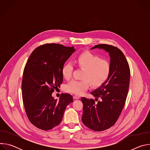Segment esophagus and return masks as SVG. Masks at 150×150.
Returning <instances> with one entry per match:
<instances>
[{
	"mask_svg": "<svg viewBox=\"0 0 150 150\" xmlns=\"http://www.w3.org/2000/svg\"><path fill=\"white\" fill-rule=\"evenodd\" d=\"M73 97H74V99H79V98H80V97H79V96H76V95H74V96H73Z\"/></svg>",
	"mask_w": 150,
	"mask_h": 150,
	"instance_id": "1",
	"label": "esophagus"
}]
</instances>
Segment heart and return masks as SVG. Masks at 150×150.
I'll return each instance as SVG.
<instances>
[{
    "instance_id": "obj_1",
    "label": "heart",
    "mask_w": 150,
    "mask_h": 150,
    "mask_svg": "<svg viewBox=\"0 0 150 150\" xmlns=\"http://www.w3.org/2000/svg\"><path fill=\"white\" fill-rule=\"evenodd\" d=\"M78 66L85 71L82 78L84 79H72L66 85L68 92L81 94L89 87V82L94 87H98L109 78L111 72V64L105 59H101L98 56L85 52L79 54L75 60ZM74 69L72 63L68 62L63 65L61 72L62 76L66 79L71 78Z\"/></svg>"
}]
</instances>
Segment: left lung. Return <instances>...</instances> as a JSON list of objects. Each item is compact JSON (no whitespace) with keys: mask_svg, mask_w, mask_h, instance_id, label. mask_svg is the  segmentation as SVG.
Segmentation results:
<instances>
[{"mask_svg":"<svg viewBox=\"0 0 150 150\" xmlns=\"http://www.w3.org/2000/svg\"><path fill=\"white\" fill-rule=\"evenodd\" d=\"M103 49L110 57L111 72L109 78L91 94L93 99L82 97L83 114L82 121L94 131L108 129L117 120L126 101L130 81L129 64L122 53L116 47L98 45L92 47Z\"/></svg>","mask_w":150,"mask_h":150,"instance_id":"left-lung-1","label":"left lung"}]
</instances>
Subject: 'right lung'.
<instances>
[{
    "label": "right lung",
    "mask_w": 150,
    "mask_h": 150,
    "mask_svg": "<svg viewBox=\"0 0 150 150\" xmlns=\"http://www.w3.org/2000/svg\"><path fill=\"white\" fill-rule=\"evenodd\" d=\"M75 51L74 47L52 43L40 46L30 56L22 82V95L26 114L30 122L47 131L62 121L67 106L73 102L69 94H62L59 100L53 92L63 82L61 69Z\"/></svg>",
    "instance_id": "obj_1"
}]
</instances>
